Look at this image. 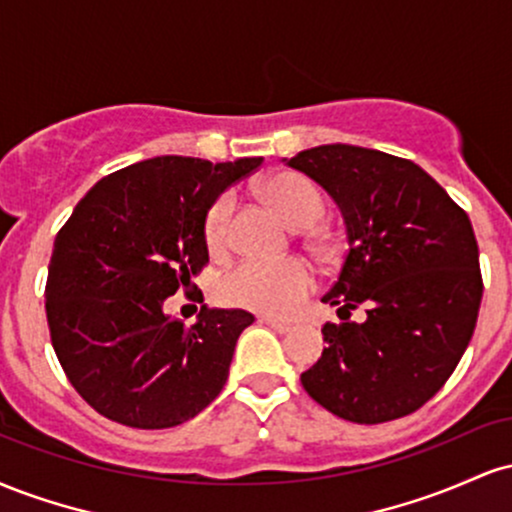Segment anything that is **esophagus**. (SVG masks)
Here are the masks:
<instances>
[{"instance_id":"esophagus-1","label":"esophagus","mask_w":512,"mask_h":512,"mask_svg":"<svg viewBox=\"0 0 512 512\" xmlns=\"http://www.w3.org/2000/svg\"><path fill=\"white\" fill-rule=\"evenodd\" d=\"M260 322H262V325L272 327V330H274V332H279V334H286V332H291V325H289V322H281V320H276V317L262 315V317H260Z\"/></svg>"}]
</instances>
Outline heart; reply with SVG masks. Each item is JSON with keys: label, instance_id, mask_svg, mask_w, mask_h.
Masks as SVG:
<instances>
[{"label": "heart", "instance_id": "heart-1", "mask_svg": "<svg viewBox=\"0 0 512 512\" xmlns=\"http://www.w3.org/2000/svg\"><path fill=\"white\" fill-rule=\"evenodd\" d=\"M262 195L296 228L313 226L325 214V195L320 187L293 170H284L264 180ZM233 211H236V199L226 192L211 204L204 216V243L211 252L226 250L231 240ZM310 291H313V272L303 260H243L226 269L216 284V296L221 303L279 317L296 313Z\"/></svg>", "mask_w": 512, "mask_h": 512}]
</instances>
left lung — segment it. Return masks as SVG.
<instances>
[{"label": "left lung", "instance_id": "obj_1", "mask_svg": "<svg viewBox=\"0 0 512 512\" xmlns=\"http://www.w3.org/2000/svg\"><path fill=\"white\" fill-rule=\"evenodd\" d=\"M291 168L310 175L344 214L349 250L322 301L339 325L301 375L320 407L354 424H385L421 409L448 383L472 339L484 293L467 211L407 158L327 144ZM363 307L367 320L349 321Z\"/></svg>", "mask_w": 512, "mask_h": 512}]
</instances>
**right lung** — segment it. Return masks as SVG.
Segmentation results:
<instances>
[{"mask_svg":"<svg viewBox=\"0 0 512 512\" xmlns=\"http://www.w3.org/2000/svg\"><path fill=\"white\" fill-rule=\"evenodd\" d=\"M262 158L209 163L156 156L98 180L55 238L45 284L50 342L81 399L129 428L192 419L228 380L245 310H199L187 327L163 313L209 264L204 216Z\"/></svg>","mask_w":512,"mask_h":512,"instance_id":"1","label":"right lung"}]
</instances>
